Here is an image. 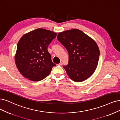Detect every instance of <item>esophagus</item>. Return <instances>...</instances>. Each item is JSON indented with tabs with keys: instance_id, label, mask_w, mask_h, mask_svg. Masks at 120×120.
Here are the masks:
<instances>
[{
	"instance_id": "1",
	"label": "esophagus",
	"mask_w": 120,
	"mask_h": 120,
	"mask_svg": "<svg viewBox=\"0 0 120 120\" xmlns=\"http://www.w3.org/2000/svg\"><path fill=\"white\" fill-rule=\"evenodd\" d=\"M63 64V63H62V62H60V63L59 64V65H60V66H61V65H62Z\"/></svg>"
}]
</instances>
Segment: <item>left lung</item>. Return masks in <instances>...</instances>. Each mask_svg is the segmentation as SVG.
<instances>
[{"instance_id":"1","label":"left lung","mask_w":120,"mask_h":120,"mask_svg":"<svg viewBox=\"0 0 120 120\" xmlns=\"http://www.w3.org/2000/svg\"><path fill=\"white\" fill-rule=\"evenodd\" d=\"M57 39L68 52V64L63 66L68 76L75 82H82L91 76L100 55L95 41L77 29L59 33Z\"/></svg>"}]
</instances>
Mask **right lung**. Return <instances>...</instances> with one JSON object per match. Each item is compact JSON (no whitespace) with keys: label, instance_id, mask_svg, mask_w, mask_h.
<instances>
[{"label":"right lung","instance_id":"right-lung-1","mask_svg":"<svg viewBox=\"0 0 120 120\" xmlns=\"http://www.w3.org/2000/svg\"><path fill=\"white\" fill-rule=\"evenodd\" d=\"M56 36V33L38 28L21 38L15 61L24 77L32 81H39L49 75L56 64L51 60L48 47Z\"/></svg>","mask_w":120,"mask_h":120}]
</instances>
